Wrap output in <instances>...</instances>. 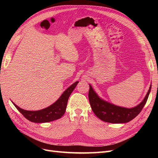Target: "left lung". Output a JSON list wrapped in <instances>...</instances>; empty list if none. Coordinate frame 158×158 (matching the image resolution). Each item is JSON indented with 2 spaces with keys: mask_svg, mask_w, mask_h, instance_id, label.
<instances>
[{
  "mask_svg": "<svg viewBox=\"0 0 158 158\" xmlns=\"http://www.w3.org/2000/svg\"><path fill=\"white\" fill-rule=\"evenodd\" d=\"M89 85L88 98L93 112L102 121L110 123H125L131 121L140 113L145 106L151 91L150 85L145 98L136 106L132 108L123 107L109 103L100 98Z\"/></svg>",
  "mask_w": 158,
  "mask_h": 158,
  "instance_id": "8db88e82",
  "label": "left lung"
}]
</instances>
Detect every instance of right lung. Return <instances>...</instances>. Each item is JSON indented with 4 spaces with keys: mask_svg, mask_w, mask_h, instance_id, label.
Returning a JSON list of instances; mask_svg holds the SVG:
<instances>
[{
    "mask_svg": "<svg viewBox=\"0 0 158 158\" xmlns=\"http://www.w3.org/2000/svg\"><path fill=\"white\" fill-rule=\"evenodd\" d=\"M79 82L76 81L66 89L56 101L50 106L38 111H27L12 102L14 106L20 111L26 118L33 123H47L56 120L63 115L66 111V106L71 93L76 88Z\"/></svg>",
    "mask_w": 158,
    "mask_h": 158,
    "instance_id": "add662e5",
    "label": "right lung"
}]
</instances>
